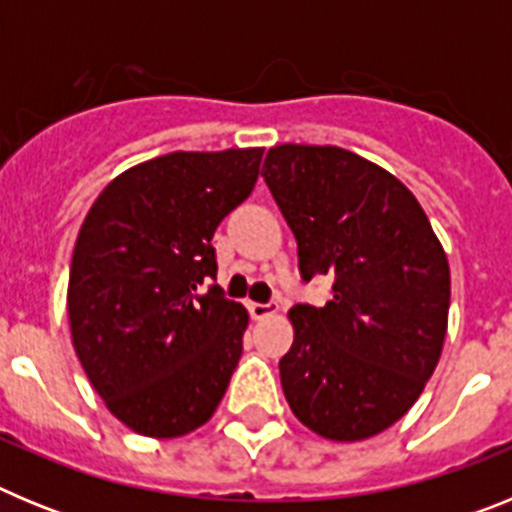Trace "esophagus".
Segmentation results:
<instances>
[{"mask_svg":"<svg viewBox=\"0 0 512 512\" xmlns=\"http://www.w3.org/2000/svg\"><path fill=\"white\" fill-rule=\"evenodd\" d=\"M248 312H251L253 320L271 318V315L277 312V302H251V305H248Z\"/></svg>","mask_w":512,"mask_h":512,"instance_id":"obj_1","label":"esophagus"}]
</instances>
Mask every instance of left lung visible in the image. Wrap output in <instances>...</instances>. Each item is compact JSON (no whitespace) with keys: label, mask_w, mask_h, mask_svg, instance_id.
I'll use <instances>...</instances> for the list:
<instances>
[{"label":"left lung","mask_w":512,"mask_h":512,"mask_svg":"<svg viewBox=\"0 0 512 512\" xmlns=\"http://www.w3.org/2000/svg\"><path fill=\"white\" fill-rule=\"evenodd\" d=\"M266 187L297 238L302 279L333 277L325 307L295 305L282 390L302 425L364 441L415 405L449 328V259L415 194L338 146L282 143Z\"/></svg>","instance_id":"left-lung-1"}]
</instances>
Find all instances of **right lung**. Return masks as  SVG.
Returning <instances> with one entry per match:
<instances>
[{
  "instance_id": "right-lung-1",
  "label": "right lung",
  "mask_w": 512,
  "mask_h": 512,
  "mask_svg": "<svg viewBox=\"0 0 512 512\" xmlns=\"http://www.w3.org/2000/svg\"><path fill=\"white\" fill-rule=\"evenodd\" d=\"M264 148L176 151L122 171L89 207L69 274L74 351L107 410L148 438L205 425L243 351L212 235L259 179Z\"/></svg>"
}]
</instances>
